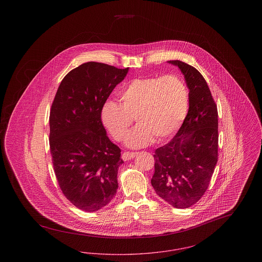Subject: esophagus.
Returning <instances> with one entry per match:
<instances>
[{"mask_svg":"<svg viewBox=\"0 0 262 262\" xmlns=\"http://www.w3.org/2000/svg\"><path fill=\"white\" fill-rule=\"evenodd\" d=\"M137 155V152H129V151H125L123 154H122V159L124 161H127V160H130L133 159L134 157H136Z\"/></svg>","mask_w":262,"mask_h":262,"instance_id":"1","label":"esophagus"}]
</instances>
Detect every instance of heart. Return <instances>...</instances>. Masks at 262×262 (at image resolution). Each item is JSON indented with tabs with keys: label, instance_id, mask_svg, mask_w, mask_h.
<instances>
[{
	"label": "heart",
	"instance_id": "b5f03b06",
	"mask_svg": "<svg viewBox=\"0 0 262 262\" xmlns=\"http://www.w3.org/2000/svg\"><path fill=\"white\" fill-rule=\"evenodd\" d=\"M122 104L107 101L101 118L116 140H123L135 118L138 125L128 134L125 143L141 147L165 142L183 125L189 106L186 81L178 75L149 76L130 81L120 93Z\"/></svg>",
	"mask_w": 262,
	"mask_h": 262
}]
</instances>
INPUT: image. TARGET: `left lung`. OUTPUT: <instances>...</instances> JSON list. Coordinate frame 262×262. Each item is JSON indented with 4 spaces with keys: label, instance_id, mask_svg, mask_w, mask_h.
Wrapping results in <instances>:
<instances>
[{
    "label": "left lung",
    "instance_id": "obj_1",
    "mask_svg": "<svg viewBox=\"0 0 262 262\" xmlns=\"http://www.w3.org/2000/svg\"><path fill=\"white\" fill-rule=\"evenodd\" d=\"M178 66L189 89L187 117L173 139L155 150L151 185L176 208H187L203 196L218 161V111L206 80L187 62Z\"/></svg>",
    "mask_w": 262,
    "mask_h": 262
}]
</instances>
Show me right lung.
Masks as SVG:
<instances>
[{"instance_id": "add662e5", "label": "right lung", "mask_w": 262, "mask_h": 262, "mask_svg": "<svg viewBox=\"0 0 262 262\" xmlns=\"http://www.w3.org/2000/svg\"><path fill=\"white\" fill-rule=\"evenodd\" d=\"M128 72L97 62H84L62 78L52 103V162L62 194L83 211L101 209L118 188L121 149L106 135L103 105Z\"/></svg>"}]
</instances>
